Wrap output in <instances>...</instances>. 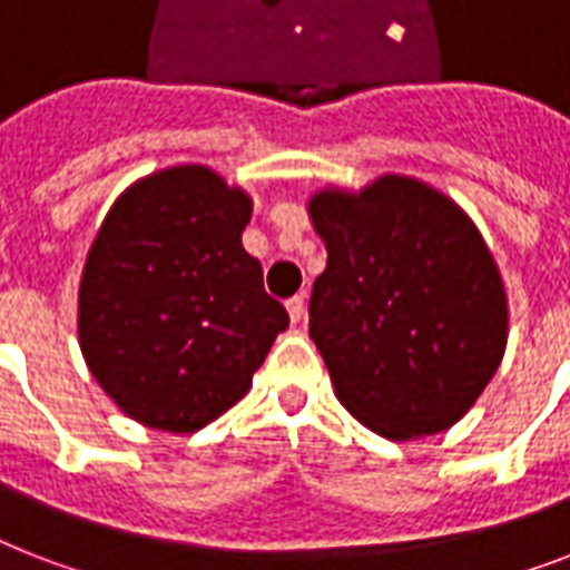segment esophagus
Wrapping results in <instances>:
<instances>
[{
	"label": "esophagus",
	"mask_w": 570,
	"mask_h": 570,
	"mask_svg": "<svg viewBox=\"0 0 570 570\" xmlns=\"http://www.w3.org/2000/svg\"><path fill=\"white\" fill-rule=\"evenodd\" d=\"M304 293H298V295H293V298H289V302H286V311H289V320L293 322H302L304 320Z\"/></svg>",
	"instance_id": "34e87169"
}]
</instances>
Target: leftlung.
<instances>
[{"label": "left lung", "instance_id": "obj_1", "mask_svg": "<svg viewBox=\"0 0 570 570\" xmlns=\"http://www.w3.org/2000/svg\"><path fill=\"white\" fill-rule=\"evenodd\" d=\"M307 209L328 248L311 337L340 402L393 441L459 423L494 379L509 331L503 281L473 222L396 174L357 195L325 189Z\"/></svg>", "mask_w": 570, "mask_h": 570}]
</instances>
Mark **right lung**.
Here are the masks:
<instances>
[{
	"instance_id": "add662e5",
	"label": "right lung",
	"mask_w": 570,
	"mask_h": 570,
	"mask_svg": "<svg viewBox=\"0 0 570 570\" xmlns=\"http://www.w3.org/2000/svg\"><path fill=\"white\" fill-rule=\"evenodd\" d=\"M250 197L204 165L132 183L79 284L85 364L124 414L197 432L236 405L289 316L242 248Z\"/></svg>"
}]
</instances>
